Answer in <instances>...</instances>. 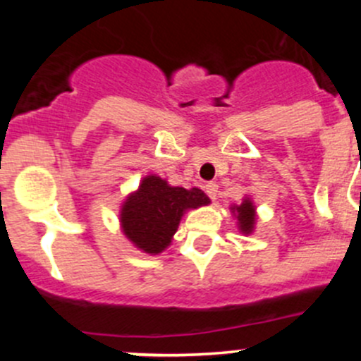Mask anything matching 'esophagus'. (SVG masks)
<instances>
[{
  "mask_svg": "<svg viewBox=\"0 0 361 361\" xmlns=\"http://www.w3.org/2000/svg\"><path fill=\"white\" fill-rule=\"evenodd\" d=\"M204 192H206L207 195H209V199H216V194H218V185L214 183V181H209V183L204 185Z\"/></svg>",
  "mask_w": 361,
  "mask_h": 361,
  "instance_id": "34e87169",
  "label": "esophagus"
}]
</instances>
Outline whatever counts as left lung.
Returning a JSON list of instances; mask_svg holds the SVG:
<instances>
[{"mask_svg":"<svg viewBox=\"0 0 361 361\" xmlns=\"http://www.w3.org/2000/svg\"><path fill=\"white\" fill-rule=\"evenodd\" d=\"M235 211H238V220H239V227L245 234H250L253 231V225H255V207L251 201L246 199L241 206H235Z\"/></svg>","mask_w":361,"mask_h":361,"instance_id":"1","label":"left lung"}]
</instances>
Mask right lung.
<instances>
[{
    "instance_id": "add662e5",
    "label": "right lung",
    "mask_w": 361,
    "mask_h": 361,
    "mask_svg": "<svg viewBox=\"0 0 361 361\" xmlns=\"http://www.w3.org/2000/svg\"><path fill=\"white\" fill-rule=\"evenodd\" d=\"M204 204L209 199L199 188L169 187L162 178L147 176L123 202V234L145 253H160L169 246L183 211Z\"/></svg>"
}]
</instances>
